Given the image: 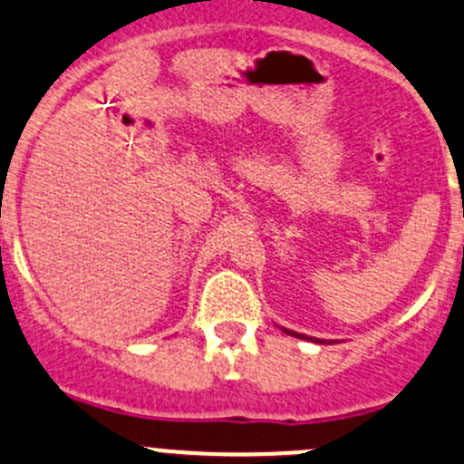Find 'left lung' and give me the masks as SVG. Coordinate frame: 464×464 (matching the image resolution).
Segmentation results:
<instances>
[{
    "label": "left lung",
    "mask_w": 464,
    "mask_h": 464,
    "mask_svg": "<svg viewBox=\"0 0 464 464\" xmlns=\"http://www.w3.org/2000/svg\"><path fill=\"white\" fill-rule=\"evenodd\" d=\"M281 331L285 333V335H290V337H299V339H308V342H314V343H331V342H324V339H317V337H305V335H302V333H295V331H290V328H284V326H279Z\"/></svg>",
    "instance_id": "8db88e82"
}]
</instances>
